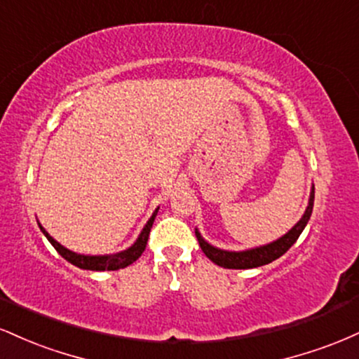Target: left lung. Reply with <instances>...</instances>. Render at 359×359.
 I'll return each instance as SVG.
<instances>
[{"label":"left lung","mask_w":359,"mask_h":359,"mask_svg":"<svg viewBox=\"0 0 359 359\" xmlns=\"http://www.w3.org/2000/svg\"><path fill=\"white\" fill-rule=\"evenodd\" d=\"M312 208H314V184H312L311 196H309V204L306 208V212L302 214V217L297 221V224L287 231L283 236H280L278 240L266 243V245L257 246V248L243 250V251H229V250H221L212 246L211 243H208L201 236L199 229L196 228V236L199 241L201 250L204 251V255L216 265L222 266V269H234V270H246V269H257V266H263L266 263H271L273 259L282 257L283 253H287V250L299 240L300 233L304 231V228L307 226L309 219H311Z\"/></svg>","instance_id":"obj_1"}]
</instances>
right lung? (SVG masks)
Masks as SVG:
<instances>
[{
  "label": "right lung",
  "instance_id": "right-lung-1",
  "mask_svg": "<svg viewBox=\"0 0 359 359\" xmlns=\"http://www.w3.org/2000/svg\"><path fill=\"white\" fill-rule=\"evenodd\" d=\"M160 208H156L154 214L150 216V219L147 221V224L143 226L142 233L138 234L137 241L133 243V245L130 246V248L119 251V253H113V255H82V253H76V251L65 248V246H62L59 241H55L53 238L45 231V228L42 224H40L39 221V228L40 231L45 234V238H47L48 241L52 243V246L59 251V255L62 258L67 259L69 263H72V265L79 266L82 270H94V271H104V270H119V269H125V266L131 265L133 262H137V259L142 257V253L145 251V246H147V241H148V234H150V229L151 226H154V221H155V216L156 212H158Z\"/></svg>",
  "mask_w": 359,
  "mask_h": 359
}]
</instances>
